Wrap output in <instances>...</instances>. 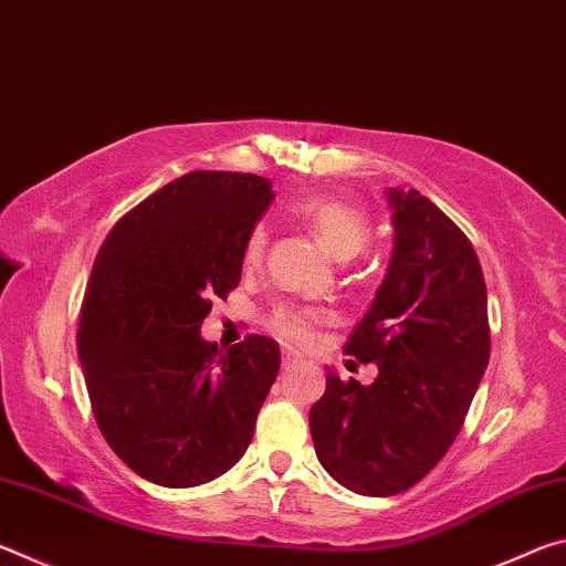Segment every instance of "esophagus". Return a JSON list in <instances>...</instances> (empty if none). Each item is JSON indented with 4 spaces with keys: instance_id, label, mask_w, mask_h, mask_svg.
<instances>
[{
    "instance_id": "obj_1",
    "label": "esophagus",
    "mask_w": 566,
    "mask_h": 566,
    "mask_svg": "<svg viewBox=\"0 0 566 566\" xmlns=\"http://www.w3.org/2000/svg\"><path fill=\"white\" fill-rule=\"evenodd\" d=\"M300 359H296V357H292V354H284V357H282V369H294V367H300Z\"/></svg>"
}]
</instances>
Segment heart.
<instances>
[{"mask_svg":"<svg viewBox=\"0 0 566 566\" xmlns=\"http://www.w3.org/2000/svg\"><path fill=\"white\" fill-rule=\"evenodd\" d=\"M292 217L319 239L329 254L337 260H352L369 242V217L354 205L329 197H304L292 205ZM266 227L254 224L244 239V264H262L266 252ZM327 322V312L319 306H280L270 317V332L290 347H310L317 332Z\"/></svg>","mask_w":566,"mask_h":566,"instance_id":"1","label":"heart"}]
</instances>
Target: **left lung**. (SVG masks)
<instances>
[{
	"instance_id": "8db88e82",
	"label": "left lung",
	"mask_w": 566,
	"mask_h": 566,
	"mask_svg": "<svg viewBox=\"0 0 566 566\" xmlns=\"http://www.w3.org/2000/svg\"><path fill=\"white\" fill-rule=\"evenodd\" d=\"M395 252L344 354L377 361L369 387L327 375L310 409L314 452L364 496H391L439 464L490 361L482 264L467 234L417 189H389Z\"/></svg>"
}]
</instances>
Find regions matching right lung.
I'll return each mask as SVG.
<instances>
[{
  "label": "right lung",
  "instance_id": "obj_1",
  "mask_svg": "<svg viewBox=\"0 0 566 566\" xmlns=\"http://www.w3.org/2000/svg\"><path fill=\"white\" fill-rule=\"evenodd\" d=\"M272 199L256 175L189 171L129 209L94 260L76 352L99 432L149 482H212L252 442L280 347L249 334L224 352L199 327L239 284Z\"/></svg>",
  "mask_w": 566,
  "mask_h": 566
}]
</instances>
